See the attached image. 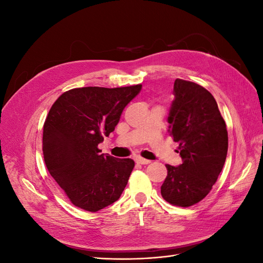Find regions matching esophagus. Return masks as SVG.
<instances>
[{"instance_id": "esophagus-1", "label": "esophagus", "mask_w": 263, "mask_h": 263, "mask_svg": "<svg viewBox=\"0 0 263 263\" xmlns=\"http://www.w3.org/2000/svg\"><path fill=\"white\" fill-rule=\"evenodd\" d=\"M136 162L139 163V164H149L151 161H150V160H147V159H145V158L137 157V158H136Z\"/></svg>"}]
</instances>
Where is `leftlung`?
<instances>
[{
  "label": "left lung",
  "instance_id": "8db88e82",
  "mask_svg": "<svg viewBox=\"0 0 263 263\" xmlns=\"http://www.w3.org/2000/svg\"><path fill=\"white\" fill-rule=\"evenodd\" d=\"M168 116L170 136L179 142L182 163L165 164L161 185L166 202L189 208L210 193L224 166L228 134L213 95L202 85L177 79Z\"/></svg>",
  "mask_w": 263,
  "mask_h": 263
}]
</instances>
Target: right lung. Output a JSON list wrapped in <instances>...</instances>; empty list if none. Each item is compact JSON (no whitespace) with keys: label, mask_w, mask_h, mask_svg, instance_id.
<instances>
[{"label":"right lung","mask_w":263,"mask_h":263,"mask_svg":"<svg viewBox=\"0 0 263 263\" xmlns=\"http://www.w3.org/2000/svg\"><path fill=\"white\" fill-rule=\"evenodd\" d=\"M141 84L86 86L61 94L47 116L43 154L47 169L73 205L98 212L117 201L135 166L133 159L100 154L125 106Z\"/></svg>","instance_id":"obj_1"}]
</instances>
